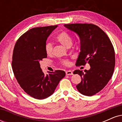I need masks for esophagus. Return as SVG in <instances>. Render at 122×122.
I'll use <instances>...</instances> for the list:
<instances>
[{
    "instance_id": "34e87169",
    "label": "esophagus",
    "mask_w": 122,
    "mask_h": 122,
    "mask_svg": "<svg viewBox=\"0 0 122 122\" xmlns=\"http://www.w3.org/2000/svg\"><path fill=\"white\" fill-rule=\"evenodd\" d=\"M66 75L67 76L72 75H73L72 71H67L66 72Z\"/></svg>"
}]
</instances>
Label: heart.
I'll return each mask as SVG.
<instances>
[{
    "label": "heart",
    "mask_w": 122,
    "mask_h": 122,
    "mask_svg": "<svg viewBox=\"0 0 122 122\" xmlns=\"http://www.w3.org/2000/svg\"><path fill=\"white\" fill-rule=\"evenodd\" d=\"M56 40L67 48H69L71 47L73 43L72 37L65 31H63L57 35L56 38ZM45 51L47 55L50 56L52 54L53 45L51 43H47L45 45ZM62 64L63 65H68L69 64V62L67 60H63L62 61Z\"/></svg>",
    "instance_id": "b5f03b06"
}]
</instances>
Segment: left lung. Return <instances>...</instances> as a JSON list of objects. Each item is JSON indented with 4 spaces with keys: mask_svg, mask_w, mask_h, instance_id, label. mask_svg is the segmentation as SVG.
<instances>
[{
    "mask_svg": "<svg viewBox=\"0 0 122 122\" xmlns=\"http://www.w3.org/2000/svg\"><path fill=\"white\" fill-rule=\"evenodd\" d=\"M68 30L75 32L80 41V52L76 65L89 64L90 69L76 70L74 74L81 77L76 87L80 93L91 96L102 90L107 84L114 73L115 57L112 44L107 34L93 24L64 25Z\"/></svg>",
    "mask_w": 122,
    "mask_h": 122,
    "instance_id": "left-lung-1",
    "label": "left lung"
}]
</instances>
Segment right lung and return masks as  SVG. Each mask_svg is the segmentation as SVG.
Here are the masks:
<instances>
[{"label":"right lung","instance_id":"obj_1","mask_svg":"<svg viewBox=\"0 0 122 122\" xmlns=\"http://www.w3.org/2000/svg\"><path fill=\"white\" fill-rule=\"evenodd\" d=\"M56 26L36 27L22 35L16 41L12 55V68L21 88L37 99H44L54 93L65 72L57 70L45 75L40 62L46 58L45 45Z\"/></svg>","mask_w":122,"mask_h":122}]
</instances>
